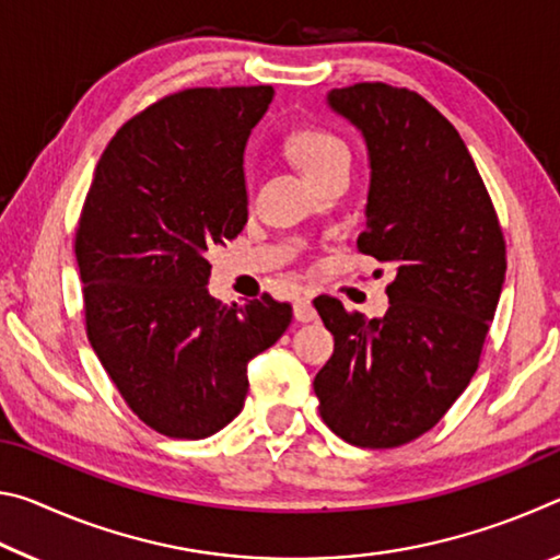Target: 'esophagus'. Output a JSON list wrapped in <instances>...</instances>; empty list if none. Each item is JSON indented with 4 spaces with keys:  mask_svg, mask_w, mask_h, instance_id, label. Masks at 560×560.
<instances>
[{
    "mask_svg": "<svg viewBox=\"0 0 560 560\" xmlns=\"http://www.w3.org/2000/svg\"><path fill=\"white\" fill-rule=\"evenodd\" d=\"M293 316H296L301 324H308V320L316 318V308L308 296H296V301H293Z\"/></svg>",
    "mask_w": 560,
    "mask_h": 560,
    "instance_id": "1",
    "label": "esophagus"
}]
</instances>
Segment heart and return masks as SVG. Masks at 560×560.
<instances>
[{"label":"heart","mask_w":560,"mask_h":560,"mask_svg":"<svg viewBox=\"0 0 560 560\" xmlns=\"http://www.w3.org/2000/svg\"><path fill=\"white\" fill-rule=\"evenodd\" d=\"M283 150L314 183H318L336 165H350V150L346 140L336 136L334 130L320 126L293 128L283 140Z\"/></svg>","instance_id":"obj_1"}]
</instances>
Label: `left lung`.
<instances>
[{
  "label": "left lung",
  "instance_id": "8db88e82",
  "mask_svg": "<svg viewBox=\"0 0 560 560\" xmlns=\"http://www.w3.org/2000/svg\"><path fill=\"white\" fill-rule=\"evenodd\" d=\"M371 153L358 252L393 267L390 308L368 320L314 299L334 334L318 412L340 440L387 450L420 438L477 373L506 273L494 202L457 128L420 93L363 81L328 93ZM383 269H377L381 277Z\"/></svg>",
  "mask_w": 560,
  "mask_h": 560
}]
</instances>
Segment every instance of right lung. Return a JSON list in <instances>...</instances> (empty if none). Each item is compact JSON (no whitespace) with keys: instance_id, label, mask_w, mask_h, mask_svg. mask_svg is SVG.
I'll list each match as a JSON object with an SVG mask.
<instances>
[{"instance_id":"add662e5","label":"right lung","mask_w":560,"mask_h":560,"mask_svg":"<svg viewBox=\"0 0 560 560\" xmlns=\"http://www.w3.org/2000/svg\"><path fill=\"white\" fill-rule=\"evenodd\" d=\"M271 86L185 89L122 122L75 226L83 318L122 400L165 438L202 440L242 412L246 363L277 343L291 303L210 296L212 244L246 224L244 145Z\"/></svg>"}]
</instances>
